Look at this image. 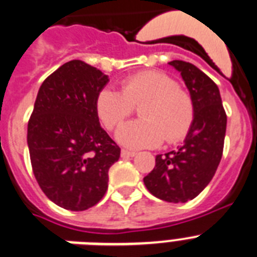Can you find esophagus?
Masks as SVG:
<instances>
[{"label":"esophagus","mask_w":257,"mask_h":257,"mask_svg":"<svg viewBox=\"0 0 257 257\" xmlns=\"http://www.w3.org/2000/svg\"><path fill=\"white\" fill-rule=\"evenodd\" d=\"M135 154H136V152H134V151H127V149H122V151H121L122 158H128V157H134Z\"/></svg>","instance_id":"obj_1"}]
</instances>
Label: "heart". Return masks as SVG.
Masks as SVG:
<instances>
[{
	"instance_id": "heart-1",
	"label": "heart",
	"mask_w": 257,
	"mask_h": 257,
	"mask_svg": "<svg viewBox=\"0 0 257 257\" xmlns=\"http://www.w3.org/2000/svg\"><path fill=\"white\" fill-rule=\"evenodd\" d=\"M140 109L142 119L122 126L118 140L131 148H153L165 140L176 144L185 139L196 117L189 92L179 87L169 74L144 70L127 77L121 91L103 88L96 97V112L106 130H115Z\"/></svg>"
}]
</instances>
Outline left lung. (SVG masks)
Here are the masks:
<instances>
[{"mask_svg":"<svg viewBox=\"0 0 257 257\" xmlns=\"http://www.w3.org/2000/svg\"><path fill=\"white\" fill-rule=\"evenodd\" d=\"M193 97L196 117L178 151L158 154L156 166L144 178L147 189L166 202H188L205 189L216 172L222 156L226 113L219 87L196 65L172 60Z\"/></svg>","mask_w":257,"mask_h":257,"instance_id":"left-lung-1","label":"left lung"}]
</instances>
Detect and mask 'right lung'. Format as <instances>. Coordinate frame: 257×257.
I'll use <instances>...</instances> for the list:
<instances>
[{"label":"right lung","instance_id":"add662e5","mask_svg":"<svg viewBox=\"0 0 257 257\" xmlns=\"http://www.w3.org/2000/svg\"><path fill=\"white\" fill-rule=\"evenodd\" d=\"M106 82L97 68L70 60L38 90L27 135L32 170L47 198L65 210L96 205L121 154L97 117L96 97Z\"/></svg>","mask_w":257,"mask_h":257}]
</instances>
